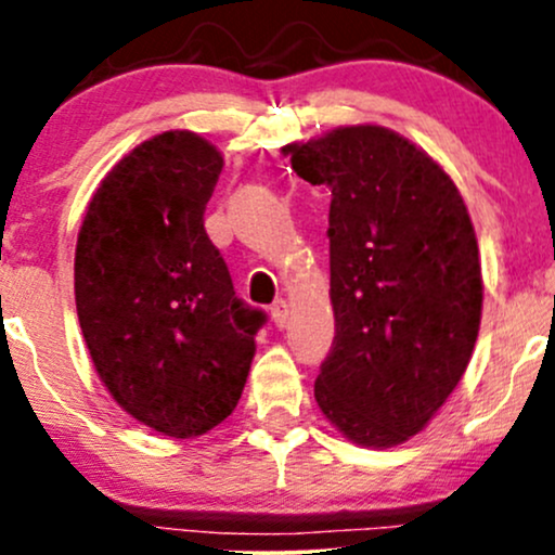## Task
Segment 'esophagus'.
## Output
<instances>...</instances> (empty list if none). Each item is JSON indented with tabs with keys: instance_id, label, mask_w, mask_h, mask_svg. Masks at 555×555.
Instances as JSON below:
<instances>
[{
	"instance_id": "esophagus-1",
	"label": "esophagus",
	"mask_w": 555,
	"mask_h": 555,
	"mask_svg": "<svg viewBox=\"0 0 555 555\" xmlns=\"http://www.w3.org/2000/svg\"><path fill=\"white\" fill-rule=\"evenodd\" d=\"M271 321L276 328H286V323H289V302L286 299H276L271 305Z\"/></svg>"
}]
</instances>
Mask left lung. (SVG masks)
Returning a JSON list of instances; mask_svg holds the SVG:
<instances>
[{
	"instance_id": "obj_1",
	"label": "left lung",
	"mask_w": 555,
	"mask_h": 555,
	"mask_svg": "<svg viewBox=\"0 0 555 555\" xmlns=\"http://www.w3.org/2000/svg\"><path fill=\"white\" fill-rule=\"evenodd\" d=\"M286 154L302 180L331 190L336 336L315 401L349 441L388 449L428 425L473 358V221L451 177L386 127H336Z\"/></svg>"
}]
</instances>
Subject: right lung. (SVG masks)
<instances>
[{"label":"right lung","mask_w":555,"mask_h":555,"mask_svg":"<svg viewBox=\"0 0 555 555\" xmlns=\"http://www.w3.org/2000/svg\"><path fill=\"white\" fill-rule=\"evenodd\" d=\"M224 158L190 130L114 164L75 247V305L101 384L164 436H203L232 415L263 310L234 295L203 227Z\"/></svg>","instance_id":"right-lung-1"}]
</instances>
